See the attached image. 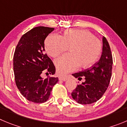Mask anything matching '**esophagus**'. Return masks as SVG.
<instances>
[{
  "mask_svg": "<svg viewBox=\"0 0 127 127\" xmlns=\"http://www.w3.org/2000/svg\"><path fill=\"white\" fill-rule=\"evenodd\" d=\"M59 79H60V80H61V81H66V80L68 79V78H67V77H60L59 78Z\"/></svg>",
  "mask_w": 127,
  "mask_h": 127,
  "instance_id": "esophagus-1",
  "label": "esophagus"
}]
</instances>
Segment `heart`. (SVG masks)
Masks as SVG:
<instances>
[{"mask_svg": "<svg viewBox=\"0 0 127 127\" xmlns=\"http://www.w3.org/2000/svg\"><path fill=\"white\" fill-rule=\"evenodd\" d=\"M45 49L52 58L66 51L69 53L55 61L57 72L60 75L76 69L79 66L88 67L94 64L101 52V43L91 32L85 29H66L62 35L52 34L44 42Z\"/></svg>", "mask_w": 127, "mask_h": 127, "instance_id": "obj_1", "label": "heart"}]
</instances>
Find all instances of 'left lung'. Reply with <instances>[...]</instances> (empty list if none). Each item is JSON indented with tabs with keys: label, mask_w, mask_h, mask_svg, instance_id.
I'll return each mask as SVG.
<instances>
[{
	"label": "left lung",
	"mask_w": 127,
	"mask_h": 127,
	"mask_svg": "<svg viewBox=\"0 0 127 127\" xmlns=\"http://www.w3.org/2000/svg\"><path fill=\"white\" fill-rule=\"evenodd\" d=\"M113 58L110 45L103 37V51L99 61L91 68L72 75L84 81L71 93L73 99L80 104H92L99 100L107 90L112 76ZM79 83V82H78Z\"/></svg>",
	"instance_id": "left-lung-1"
}]
</instances>
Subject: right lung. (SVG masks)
<instances>
[{
  "mask_svg": "<svg viewBox=\"0 0 127 127\" xmlns=\"http://www.w3.org/2000/svg\"><path fill=\"white\" fill-rule=\"evenodd\" d=\"M54 28L39 26L20 39L15 47L13 66L16 86L29 101L41 103L49 99L58 78H42V74H55L53 61L44 53V40Z\"/></svg>",
  "mask_w": 127,
  "mask_h": 127,
  "instance_id": "right-lung-1",
  "label": "right lung"
}]
</instances>
